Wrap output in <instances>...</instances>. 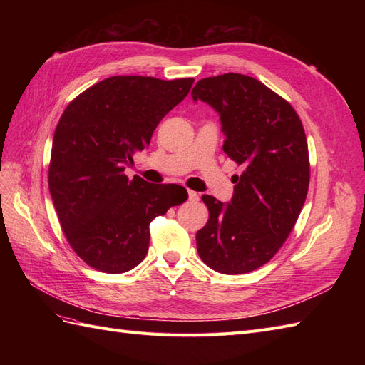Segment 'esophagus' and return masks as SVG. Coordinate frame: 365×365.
<instances>
[{"label":"esophagus","instance_id":"1","mask_svg":"<svg viewBox=\"0 0 365 365\" xmlns=\"http://www.w3.org/2000/svg\"><path fill=\"white\" fill-rule=\"evenodd\" d=\"M189 201H190V202L200 201V195H197V193L193 192V190H189Z\"/></svg>","mask_w":365,"mask_h":365}]
</instances>
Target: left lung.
Segmentation results:
<instances>
[{
	"instance_id": "obj_1",
	"label": "left lung",
	"mask_w": 365,
	"mask_h": 365,
	"mask_svg": "<svg viewBox=\"0 0 365 365\" xmlns=\"http://www.w3.org/2000/svg\"><path fill=\"white\" fill-rule=\"evenodd\" d=\"M212 105L225 134L224 152L237 165L231 204L204 195L210 217L196 233L200 257L222 274H247L268 263L300 215L311 178L300 117L288 101L254 77H205L192 90Z\"/></svg>"
}]
</instances>
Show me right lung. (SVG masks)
<instances>
[{"label": "right lung", "mask_w": 365, "mask_h": 365, "mask_svg": "<svg viewBox=\"0 0 365 365\" xmlns=\"http://www.w3.org/2000/svg\"><path fill=\"white\" fill-rule=\"evenodd\" d=\"M193 82L113 76L65 108L53 137L48 187L65 237L91 268H135L148 254L149 224L189 197L178 184L129 180L125 168Z\"/></svg>", "instance_id": "right-lung-1"}]
</instances>
